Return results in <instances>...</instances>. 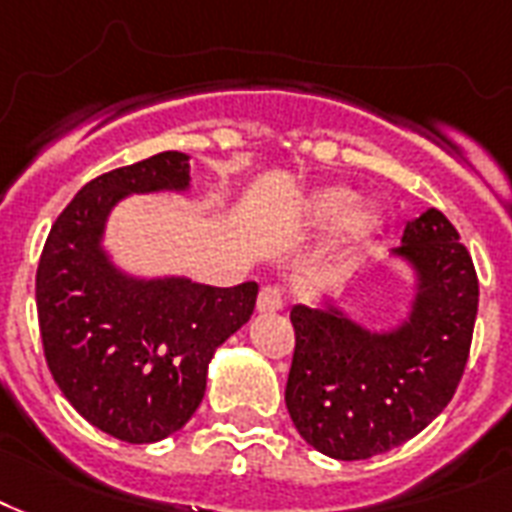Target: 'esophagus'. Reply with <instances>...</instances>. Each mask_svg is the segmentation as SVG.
<instances>
[{
	"instance_id": "esophagus-1",
	"label": "esophagus",
	"mask_w": 512,
	"mask_h": 512,
	"mask_svg": "<svg viewBox=\"0 0 512 512\" xmlns=\"http://www.w3.org/2000/svg\"><path fill=\"white\" fill-rule=\"evenodd\" d=\"M285 307V296L275 285H264L259 293V310L261 312H277Z\"/></svg>"
}]
</instances>
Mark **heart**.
<instances>
[{
    "instance_id": "1",
    "label": "heart",
    "mask_w": 512,
    "mask_h": 512,
    "mask_svg": "<svg viewBox=\"0 0 512 512\" xmlns=\"http://www.w3.org/2000/svg\"><path fill=\"white\" fill-rule=\"evenodd\" d=\"M352 202V194L342 186H334V189H326V192L315 194V200L310 202V219L315 224H328L334 221L339 213L347 211V205ZM376 224V216L368 208H355L347 219V235L350 237H363L366 232H371Z\"/></svg>"
}]
</instances>
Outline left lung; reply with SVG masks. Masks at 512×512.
I'll list each match as a JSON object with an SVG mask.
<instances>
[{"label":"left lung","instance_id":"left-lung-1","mask_svg":"<svg viewBox=\"0 0 512 512\" xmlns=\"http://www.w3.org/2000/svg\"><path fill=\"white\" fill-rule=\"evenodd\" d=\"M400 240L422 285L395 334H368L339 312L291 310L285 406L301 438L334 459H368L422 433L465 374L478 312L473 259L435 208L408 221Z\"/></svg>","mask_w":512,"mask_h":512}]
</instances>
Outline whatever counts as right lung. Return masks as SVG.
<instances>
[{"mask_svg":"<svg viewBox=\"0 0 512 512\" xmlns=\"http://www.w3.org/2000/svg\"><path fill=\"white\" fill-rule=\"evenodd\" d=\"M186 160L160 152L93 178L55 219L39 256L47 368L90 425L125 443L162 441L192 419L213 350L248 323L259 296L256 283H138L98 251L114 202L130 192L186 189Z\"/></svg>","mask_w":512,"mask_h":512,"instance_id":"1","label":"right lung"}]
</instances>
